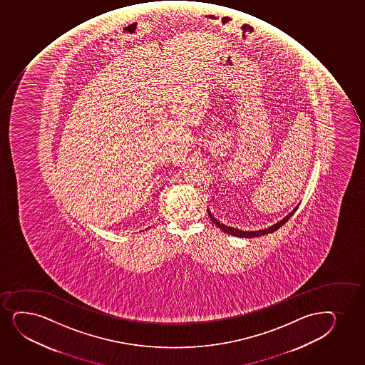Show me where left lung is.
<instances>
[{"instance_id":"left-lung-1","label":"left lung","mask_w":365,"mask_h":365,"mask_svg":"<svg viewBox=\"0 0 365 365\" xmlns=\"http://www.w3.org/2000/svg\"><path fill=\"white\" fill-rule=\"evenodd\" d=\"M298 205L294 208L289 215H286L285 218L280 220V222H277V224H274L272 227H267V229H262V230H255V231H243L240 230V229H235V227H227L225 224H222V222H219L217 219L214 218L212 213H210V210H208V214H210V220L219 227V229H222L224 232H227L229 235H234L236 237H245V239H252V237H258V236H263V235L272 234L274 231H277L279 227H282L284 224H285L287 220H289L292 215H294V212L297 210Z\"/></svg>"}]
</instances>
